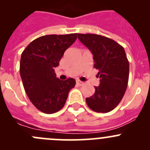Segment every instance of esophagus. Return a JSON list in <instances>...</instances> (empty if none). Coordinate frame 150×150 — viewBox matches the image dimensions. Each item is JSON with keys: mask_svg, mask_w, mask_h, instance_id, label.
<instances>
[{"mask_svg": "<svg viewBox=\"0 0 150 150\" xmlns=\"http://www.w3.org/2000/svg\"><path fill=\"white\" fill-rule=\"evenodd\" d=\"M76 83H77V85H78V86H83V85H84V83L82 82V81H79V80H77V81H76Z\"/></svg>", "mask_w": 150, "mask_h": 150, "instance_id": "34e87169", "label": "esophagus"}]
</instances>
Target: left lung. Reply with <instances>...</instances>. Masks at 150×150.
Instances as JSON below:
<instances>
[{"mask_svg":"<svg viewBox=\"0 0 150 150\" xmlns=\"http://www.w3.org/2000/svg\"><path fill=\"white\" fill-rule=\"evenodd\" d=\"M80 41L93 54V67L99 69V86L93 96L86 98L91 110L106 113L115 108L127 88L129 62L123 47L112 39L96 34H78Z\"/></svg>","mask_w":150,"mask_h":150,"instance_id":"left-lung-1","label":"left lung"}]
</instances>
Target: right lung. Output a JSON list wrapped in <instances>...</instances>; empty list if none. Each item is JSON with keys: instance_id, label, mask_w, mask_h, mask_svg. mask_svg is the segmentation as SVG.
Wrapping results in <instances>:
<instances>
[{"instance_id": "add662e5", "label": "right lung", "mask_w": 150, "mask_h": 150, "mask_svg": "<svg viewBox=\"0 0 150 150\" xmlns=\"http://www.w3.org/2000/svg\"><path fill=\"white\" fill-rule=\"evenodd\" d=\"M77 33L48 35L32 41L21 56V78L33 105L46 114L64 107L69 91L75 86L74 78L60 81L54 68L59 66L64 51L77 38Z\"/></svg>"}]
</instances>
